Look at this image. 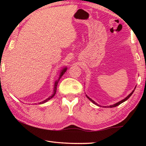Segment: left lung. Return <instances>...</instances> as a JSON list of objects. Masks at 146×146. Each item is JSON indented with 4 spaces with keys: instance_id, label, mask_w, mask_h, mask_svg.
<instances>
[{
    "instance_id": "8db88e82",
    "label": "left lung",
    "mask_w": 146,
    "mask_h": 146,
    "mask_svg": "<svg viewBox=\"0 0 146 146\" xmlns=\"http://www.w3.org/2000/svg\"><path fill=\"white\" fill-rule=\"evenodd\" d=\"M134 91H135V90H133V91H132V92L130 94H129V95H128L127 96V97H125V98H124V99H123L122 100H121V101H120V102H117V103H116V104H113V105H111V106H108V108H114V107H117V106H118V105H120V104H122V103H123V102H125V100H127V99H128V98H129L130 97H131V96L132 95V94L133 93V92H134ZM86 97H87L88 98V99L89 100H90V101H91V102H92L93 104H96V105H97V106H99V105H98V104H97V103H96L95 102V101H93L92 99H91V98H90V97H88V96L87 95H86ZM104 107H105V108H106V106H103V108Z\"/></svg>"
}]
</instances>
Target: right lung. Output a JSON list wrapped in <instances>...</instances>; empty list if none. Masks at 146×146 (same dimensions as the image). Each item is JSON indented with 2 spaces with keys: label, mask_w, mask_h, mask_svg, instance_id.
I'll list each match as a JSON object with an SVG mask.
<instances>
[{
  "label": "right lung",
  "mask_w": 146,
  "mask_h": 146,
  "mask_svg": "<svg viewBox=\"0 0 146 146\" xmlns=\"http://www.w3.org/2000/svg\"><path fill=\"white\" fill-rule=\"evenodd\" d=\"M66 70H67V68H63V70L61 71L60 74V76H59V78H58V80H56V81H55V86H54V90H53V93L52 95H51V96H50V97H49V98H47V99H46L45 100H44V101H42V102H41L39 103V104H44V103H45V102H48V100H50L51 98H52L54 97V96H55V94H56V87H57V84H58V81H59V80H60V78L62 77V75H64V73L66 72Z\"/></svg>",
  "instance_id": "obj_1"
}]
</instances>
